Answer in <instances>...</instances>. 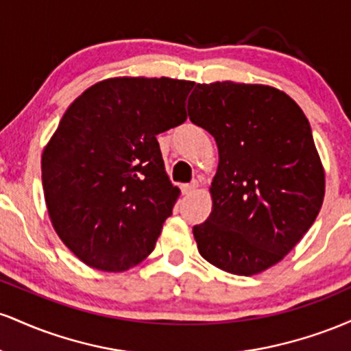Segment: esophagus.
<instances>
[{"instance_id": "obj_1", "label": "esophagus", "mask_w": 351, "mask_h": 351, "mask_svg": "<svg viewBox=\"0 0 351 351\" xmlns=\"http://www.w3.org/2000/svg\"><path fill=\"white\" fill-rule=\"evenodd\" d=\"M196 188H198V181H191V183H184V184H181V193H183V195H188V193L195 191Z\"/></svg>"}]
</instances>
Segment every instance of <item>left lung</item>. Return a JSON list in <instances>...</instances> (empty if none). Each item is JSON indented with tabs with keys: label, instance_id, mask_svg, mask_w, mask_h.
I'll list each match as a JSON object with an SVG mask.
<instances>
[{
	"label": "left lung",
	"instance_id": "8db88e82",
	"mask_svg": "<svg viewBox=\"0 0 351 351\" xmlns=\"http://www.w3.org/2000/svg\"><path fill=\"white\" fill-rule=\"evenodd\" d=\"M188 114L219 152L213 211L193 228L199 254L236 276L272 267L324 203L325 173L307 117L279 88L231 80L196 84Z\"/></svg>",
	"mask_w": 351,
	"mask_h": 351
}]
</instances>
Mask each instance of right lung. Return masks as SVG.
I'll return each instance as SVG.
<instances>
[{
  "label": "right lung",
  "mask_w": 351,
  "mask_h": 351,
  "mask_svg": "<svg viewBox=\"0 0 351 351\" xmlns=\"http://www.w3.org/2000/svg\"><path fill=\"white\" fill-rule=\"evenodd\" d=\"M195 82L115 77L71 104L43 152L51 223L84 264L122 272L155 247L180 189L156 135L186 120Z\"/></svg>",
  "instance_id": "1"
}]
</instances>
